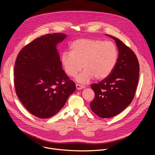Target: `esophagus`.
<instances>
[{
    "label": "esophagus",
    "instance_id": "obj_1",
    "mask_svg": "<svg viewBox=\"0 0 155 155\" xmlns=\"http://www.w3.org/2000/svg\"><path fill=\"white\" fill-rule=\"evenodd\" d=\"M76 87H77V90H80V89H82V88H84L85 87L83 86V85H81L80 84H76Z\"/></svg>",
    "mask_w": 155,
    "mask_h": 155
}]
</instances>
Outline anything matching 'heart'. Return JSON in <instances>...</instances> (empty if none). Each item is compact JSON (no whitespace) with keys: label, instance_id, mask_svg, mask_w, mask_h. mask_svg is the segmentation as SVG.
Masks as SVG:
<instances>
[{"label":"heart","instance_id":"obj_1","mask_svg":"<svg viewBox=\"0 0 155 155\" xmlns=\"http://www.w3.org/2000/svg\"><path fill=\"white\" fill-rule=\"evenodd\" d=\"M70 52L61 54L63 69L68 76L75 77L83 67L84 70L77 78V82L83 84H88L94 77L102 80L109 77L118 58L116 45L100 39H77L71 43Z\"/></svg>","mask_w":155,"mask_h":155}]
</instances>
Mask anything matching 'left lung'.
<instances>
[{
  "instance_id": "8db88e82",
  "label": "left lung",
  "mask_w": 155,
  "mask_h": 155,
  "mask_svg": "<svg viewBox=\"0 0 155 155\" xmlns=\"http://www.w3.org/2000/svg\"><path fill=\"white\" fill-rule=\"evenodd\" d=\"M118 48L117 61L110 75L91 85L95 97L92 110L101 118L119 114L134 99L139 80L140 64L135 53L120 39L112 36Z\"/></svg>"
}]
</instances>
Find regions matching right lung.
<instances>
[{"label": "right lung", "instance_id": "obj_1", "mask_svg": "<svg viewBox=\"0 0 155 155\" xmlns=\"http://www.w3.org/2000/svg\"><path fill=\"white\" fill-rule=\"evenodd\" d=\"M67 37L48 34L35 39L19 53L14 66V86L18 98L33 116L46 119L56 114L75 83L62 68L56 45Z\"/></svg>", "mask_w": 155, "mask_h": 155}]
</instances>
